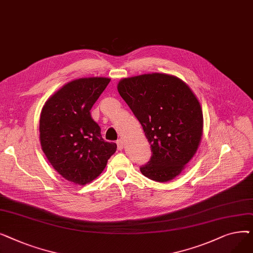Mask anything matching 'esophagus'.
<instances>
[{
    "label": "esophagus",
    "instance_id": "34e87169",
    "mask_svg": "<svg viewBox=\"0 0 253 253\" xmlns=\"http://www.w3.org/2000/svg\"><path fill=\"white\" fill-rule=\"evenodd\" d=\"M117 145H118V149H119L120 151H122V150H123V140L119 139V140L117 141Z\"/></svg>",
    "mask_w": 253,
    "mask_h": 253
}]
</instances>
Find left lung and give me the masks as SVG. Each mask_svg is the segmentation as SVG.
<instances>
[{"label": "left lung", "mask_w": 253, "mask_h": 253, "mask_svg": "<svg viewBox=\"0 0 253 253\" xmlns=\"http://www.w3.org/2000/svg\"><path fill=\"white\" fill-rule=\"evenodd\" d=\"M117 88L151 144L153 155L141 173L158 182L178 176L203 135V112L195 93L181 79L160 73L124 78Z\"/></svg>", "instance_id": "8db88e82"}]
</instances>
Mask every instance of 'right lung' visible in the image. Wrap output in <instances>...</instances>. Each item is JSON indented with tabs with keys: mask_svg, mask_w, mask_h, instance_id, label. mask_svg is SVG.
I'll use <instances>...</instances> for the list:
<instances>
[{
	"mask_svg": "<svg viewBox=\"0 0 253 253\" xmlns=\"http://www.w3.org/2000/svg\"><path fill=\"white\" fill-rule=\"evenodd\" d=\"M111 79L80 78L64 84L45 102L40 117L42 150L58 173L85 185L103 171L117 144L103 140L90 110Z\"/></svg>",
	"mask_w": 253,
	"mask_h": 253,
	"instance_id": "1",
	"label": "right lung"
}]
</instances>
